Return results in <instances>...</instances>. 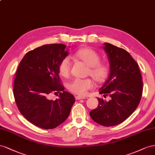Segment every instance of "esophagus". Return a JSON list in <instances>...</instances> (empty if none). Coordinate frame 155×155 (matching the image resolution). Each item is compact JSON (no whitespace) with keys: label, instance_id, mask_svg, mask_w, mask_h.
<instances>
[{"label":"esophagus","instance_id":"34e87169","mask_svg":"<svg viewBox=\"0 0 155 155\" xmlns=\"http://www.w3.org/2000/svg\"><path fill=\"white\" fill-rule=\"evenodd\" d=\"M86 99L85 97H82V96H75V99L76 100H81V99Z\"/></svg>","mask_w":155,"mask_h":155}]
</instances>
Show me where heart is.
I'll list each match as a JSON object with an SVG mask.
<instances>
[{
    "instance_id": "b5f03b06",
    "label": "heart",
    "mask_w": 155,
    "mask_h": 155,
    "mask_svg": "<svg viewBox=\"0 0 155 155\" xmlns=\"http://www.w3.org/2000/svg\"><path fill=\"white\" fill-rule=\"evenodd\" d=\"M78 58L84 61L90 68L88 74L98 83H103L107 80L110 75V68L106 64L100 63L101 57L98 53L90 48H84L78 51L76 54ZM71 69V59L69 56L64 58L59 65L61 75L68 77ZM94 83L91 78H76L68 84L69 91L79 95L86 94L87 91L94 87Z\"/></svg>"
}]
</instances>
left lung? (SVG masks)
Masks as SVG:
<instances>
[{
    "label": "left lung",
    "mask_w": 155,
    "mask_h": 155,
    "mask_svg": "<svg viewBox=\"0 0 155 155\" xmlns=\"http://www.w3.org/2000/svg\"><path fill=\"white\" fill-rule=\"evenodd\" d=\"M110 64V75L99 90L107 101L97 98V108L90 112L91 119L104 127L117 125L133 113L140 102L143 81L138 64L123 48L104 43Z\"/></svg>",
    "instance_id": "1"
}]
</instances>
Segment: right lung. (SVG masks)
Wrapping results in <instances>:
<instances>
[{"label": "right lung", "mask_w": 155, "mask_h": 155, "mask_svg": "<svg viewBox=\"0 0 155 155\" xmlns=\"http://www.w3.org/2000/svg\"><path fill=\"white\" fill-rule=\"evenodd\" d=\"M68 54L64 44L43 45L26 53L17 70L14 95L17 108L29 122L41 129L61 124L75 102L59 78L60 64ZM57 92L58 99H48L50 93Z\"/></svg>", "instance_id": "1"}]
</instances>
